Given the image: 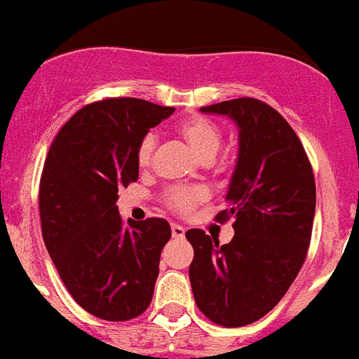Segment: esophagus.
I'll use <instances>...</instances> for the list:
<instances>
[{
    "mask_svg": "<svg viewBox=\"0 0 359 359\" xmlns=\"http://www.w3.org/2000/svg\"><path fill=\"white\" fill-rule=\"evenodd\" d=\"M171 236H173L175 239H182V237L186 236V230L180 224H173L171 226Z\"/></svg>",
    "mask_w": 359,
    "mask_h": 359,
    "instance_id": "esophagus-1",
    "label": "esophagus"
}]
</instances>
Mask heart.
<instances>
[{
    "mask_svg": "<svg viewBox=\"0 0 359 359\" xmlns=\"http://www.w3.org/2000/svg\"><path fill=\"white\" fill-rule=\"evenodd\" d=\"M179 135L189 146V149L197 155L198 161L212 162L221 149L222 131L215 123L206 118H188L179 126ZM156 147L155 135H146L137 149V161L140 168H147L153 161V153ZM208 198V189L203 186H179L168 189L165 203L171 210L179 213H189L197 204Z\"/></svg>",
    "mask_w": 359,
    "mask_h": 359,
    "instance_id": "1",
    "label": "heart"
}]
</instances>
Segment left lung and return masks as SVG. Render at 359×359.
Returning a JSON list of instances; mask_svg holds the SVG:
<instances>
[{
	"label": "left lung",
	"instance_id": "8db88e82",
	"mask_svg": "<svg viewBox=\"0 0 359 359\" xmlns=\"http://www.w3.org/2000/svg\"><path fill=\"white\" fill-rule=\"evenodd\" d=\"M239 129V151L226 204L217 219L233 217L228 245L188 230L195 250L189 283L198 310L222 327H245L268 314L287 294L312 236L316 182L299 138L273 107L236 98L201 107Z\"/></svg>",
	"mask_w": 359,
	"mask_h": 359
}]
</instances>
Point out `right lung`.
Segmentation results:
<instances>
[{"instance_id":"1","label":"right lung","mask_w":359,"mask_h":359,"mask_svg":"<svg viewBox=\"0 0 359 359\" xmlns=\"http://www.w3.org/2000/svg\"><path fill=\"white\" fill-rule=\"evenodd\" d=\"M138 98H107L72 114L54 137L40 180L41 236L78 305L107 321H128L149 306L171 228L164 219L118 213V189L138 179L137 149L171 116Z\"/></svg>"}]
</instances>
